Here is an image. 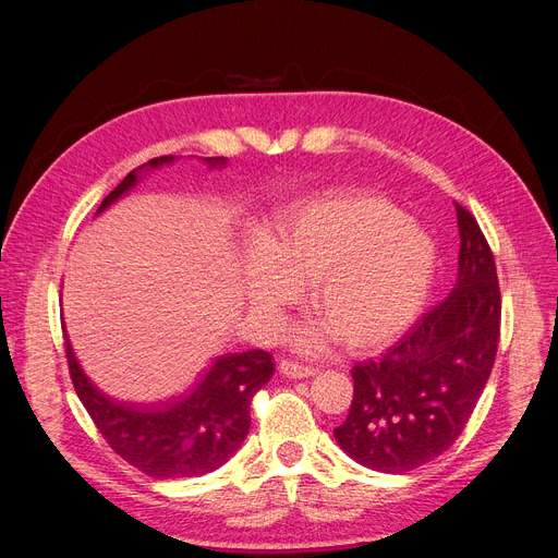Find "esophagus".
I'll return each instance as SVG.
<instances>
[{"label": "esophagus", "instance_id": "esophagus-1", "mask_svg": "<svg viewBox=\"0 0 558 558\" xmlns=\"http://www.w3.org/2000/svg\"><path fill=\"white\" fill-rule=\"evenodd\" d=\"M280 373L291 377V379H303V377H312L316 373V368L312 366H305V364H299V362H289V360H282L280 362Z\"/></svg>", "mask_w": 558, "mask_h": 558}]
</instances>
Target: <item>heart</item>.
Instances as JSON below:
<instances>
[{"label":"heart","mask_w":558,"mask_h":558,"mask_svg":"<svg viewBox=\"0 0 558 558\" xmlns=\"http://www.w3.org/2000/svg\"><path fill=\"white\" fill-rule=\"evenodd\" d=\"M436 271L438 246L421 221L375 192L343 190L291 205L269 240L246 244L244 294L255 328L271 335L312 280L318 318L296 345L318 353L341 339L366 355L414 328Z\"/></svg>","instance_id":"b5f03b06"}]
</instances>
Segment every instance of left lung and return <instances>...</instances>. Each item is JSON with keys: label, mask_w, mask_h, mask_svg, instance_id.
<instances>
[{"label": "left lung", "mask_w": 558, "mask_h": 558, "mask_svg": "<svg viewBox=\"0 0 558 558\" xmlns=\"http://www.w3.org/2000/svg\"><path fill=\"white\" fill-rule=\"evenodd\" d=\"M459 274L379 360L353 368L355 398L335 427L339 448L377 473H409L444 454L488 383L500 341V287L475 217L457 203Z\"/></svg>", "instance_id": "left-lung-1"}]
</instances>
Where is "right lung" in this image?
<instances>
[{"mask_svg": "<svg viewBox=\"0 0 558 558\" xmlns=\"http://www.w3.org/2000/svg\"><path fill=\"white\" fill-rule=\"evenodd\" d=\"M173 160L179 158L162 156L133 169L101 201L97 215L126 196L146 173L173 165ZM203 162L210 169H223L228 158H203ZM65 353L76 396L106 444L137 471L156 480L201 477L221 468L242 448L251 429V400L274 375L271 355L264 350L223 355L185 396L144 409L117 402L99 391L83 373L68 335Z\"/></svg>", "mask_w": 558, "mask_h": 558, "instance_id": "add662e5", "label": "right lung"}]
</instances>
